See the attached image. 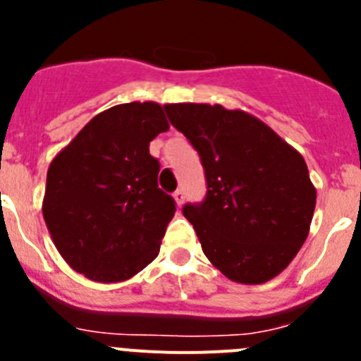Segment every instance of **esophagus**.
Segmentation results:
<instances>
[{"label":"esophagus","mask_w":361,"mask_h":361,"mask_svg":"<svg viewBox=\"0 0 361 361\" xmlns=\"http://www.w3.org/2000/svg\"><path fill=\"white\" fill-rule=\"evenodd\" d=\"M173 199H175V202H177V206L178 208H180V206H183L184 204V191L183 190H177L173 193Z\"/></svg>","instance_id":"1"}]
</instances>
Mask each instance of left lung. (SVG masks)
<instances>
[{
  "mask_svg": "<svg viewBox=\"0 0 361 361\" xmlns=\"http://www.w3.org/2000/svg\"><path fill=\"white\" fill-rule=\"evenodd\" d=\"M199 152L206 199L186 204L209 262L238 283H264L291 264L309 235L317 190L304 157L260 119L220 104H164Z\"/></svg>",
  "mask_w": 361,
  "mask_h": 361,
  "instance_id": "obj_1",
  "label": "left lung"
}]
</instances>
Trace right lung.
<instances>
[{
    "label": "right lung",
    "mask_w": 361,
    "mask_h": 361,
    "mask_svg": "<svg viewBox=\"0 0 361 361\" xmlns=\"http://www.w3.org/2000/svg\"><path fill=\"white\" fill-rule=\"evenodd\" d=\"M170 128L152 101L101 111L50 162L43 216L57 251L86 279H132L155 260L175 200L149 142Z\"/></svg>",
    "instance_id": "1"
}]
</instances>
